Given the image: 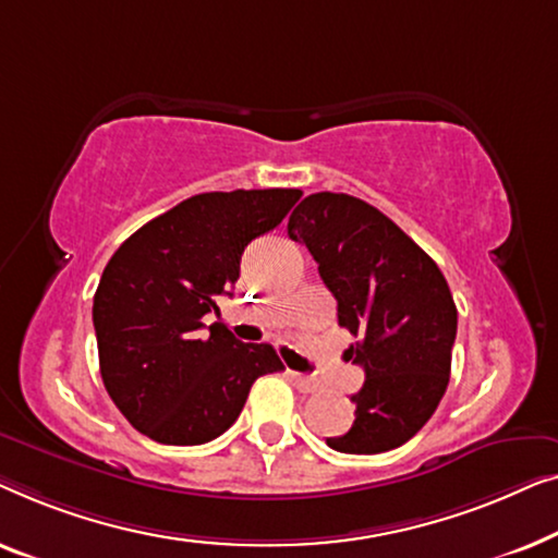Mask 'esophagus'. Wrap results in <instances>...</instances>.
<instances>
[{"label": "esophagus", "instance_id": "1", "mask_svg": "<svg viewBox=\"0 0 558 558\" xmlns=\"http://www.w3.org/2000/svg\"><path fill=\"white\" fill-rule=\"evenodd\" d=\"M288 376H290V381L295 384V389L303 391V395H313V391H318V387H320V384L313 379V376H303L298 372H288Z\"/></svg>", "mask_w": 558, "mask_h": 558}]
</instances>
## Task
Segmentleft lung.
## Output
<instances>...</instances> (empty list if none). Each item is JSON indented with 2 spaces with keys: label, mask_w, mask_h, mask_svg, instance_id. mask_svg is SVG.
Masks as SVG:
<instances>
[{
  "label": "left lung",
  "mask_w": 558,
  "mask_h": 558,
  "mask_svg": "<svg viewBox=\"0 0 558 558\" xmlns=\"http://www.w3.org/2000/svg\"><path fill=\"white\" fill-rule=\"evenodd\" d=\"M288 234L318 263L339 326L356 339L349 356L366 374L351 397L354 425L326 445L349 454L395 450L427 425L450 381L458 308L447 280L410 234L349 194L305 197Z\"/></svg>",
  "instance_id": "1"
}]
</instances>
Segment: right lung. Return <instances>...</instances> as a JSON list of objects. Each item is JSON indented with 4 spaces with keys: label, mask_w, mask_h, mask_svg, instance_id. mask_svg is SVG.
Wrapping results in <instances>:
<instances>
[{
    "label": "right lung",
    "mask_w": 558,
    "mask_h": 558,
    "mask_svg": "<svg viewBox=\"0 0 558 558\" xmlns=\"http://www.w3.org/2000/svg\"><path fill=\"white\" fill-rule=\"evenodd\" d=\"M301 190L207 192L131 234L93 298L100 376L113 404L161 445H204L234 425L270 343H242L202 318L230 295L245 247L282 222Z\"/></svg>",
    "instance_id": "add662e5"
}]
</instances>
